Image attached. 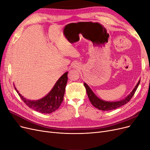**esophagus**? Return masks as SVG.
<instances>
[{
	"label": "esophagus",
	"mask_w": 150,
	"mask_h": 150,
	"mask_svg": "<svg viewBox=\"0 0 150 150\" xmlns=\"http://www.w3.org/2000/svg\"><path fill=\"white\" fill-rule=\"evenodd\" d=\"M73 67L74 68H76V69H79V68L81 67V64H79V63H74V65H73Z\"/></svg>",
	"instance_id": "obj_1"
}]
</instances>
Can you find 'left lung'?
Returning a JSON list of instances; mask_svg holds the SVG:
<instances>
[{
  "label": "left lung",
  "mask_w": 150,
  "mask_h": 150,
  "mask_svg": "<svg viewBox=\"0 0 150 150\" xmlns=\"http://www.w3.org/2000/svg\"><path fill=\"white\" fill-rule=\"evenodd\" d=\"M139 83L140 81H139V82L138 83L137 86H135V88L132 91V92H131L130 94H129L125 99H122L121 101L116 102H107L101 100V99L96 96V95L93 93L92 90L90 89V88L87 84L86 83H84V85L85 86V88L86 90V92H87L89 101L93 105L95 108H98V110H100L102 111H110L112 110H115V109L118 108L121 106L125 105L127 103H128L133 96V95L134 94L136 91H137L139 84Z\"/></svg>",
  "instance_id": "obj_1"
}]
</instances>
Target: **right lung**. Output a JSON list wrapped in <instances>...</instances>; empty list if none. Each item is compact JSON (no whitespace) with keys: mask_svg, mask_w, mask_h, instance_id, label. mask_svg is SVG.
<instances>
[{"mask_svg":"<svg viewBox=\"0 0 150 150\" xmlns=\"http://www.w3.org/2000/svg\"><path fill=\"white\" fill-rule=\"evenodd\" d=\"M67 81V72H65L59 79L52 89L47 96L38 101L28 100L21 96V94L17 90L16 91L22 100L29 108L41 113H51L59 108L63 101Z\"/></svg>","mask_w":150,"mask_h":150,"instance_id":"1","label":"right lung"}]
</instances>
